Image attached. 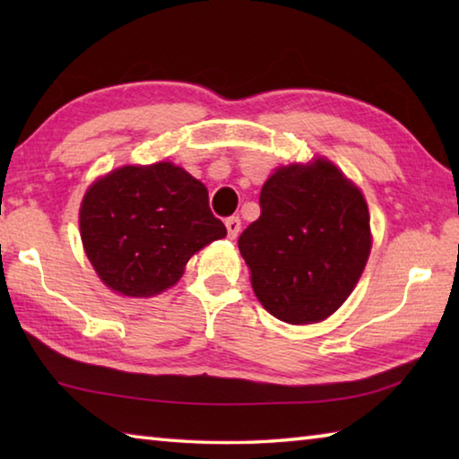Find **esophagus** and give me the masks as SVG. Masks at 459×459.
<instances>
[{"label":"esophagus","instance_id":"obj_1","mask_svg":"<svg viewBox=\"0 0 459 459\" xmlns=\"http://www.w3.org/2000/svg\"><path fill=\"white\" fill-rule=\"evenodd\" d=\"M224 224H227L229 238H237L238 232H240V219H238V216H230V219L224 221Z\"/></svg>","mask_w":459,"mask_h":459}]
</instances>
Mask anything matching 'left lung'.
Segmentation results:
<instances>
[{
    "mask_svg": "<svg viewBox=\"0 0 459 459\" xmlns=\"http://www.w3.org/2000/svg\"><path fill=\"white\" fill-rule=\"evenodd\" d=\"M261 216L238 237L263 307L287 324L336 312L370 253V216L360 190L325 160L279 168L263 186Z\"/></svg>",
    "mask_w": 459,
    "mask_h": 459,
    "instance_id": "8db88e82",
    "label": "left lung"
}]
</instances>
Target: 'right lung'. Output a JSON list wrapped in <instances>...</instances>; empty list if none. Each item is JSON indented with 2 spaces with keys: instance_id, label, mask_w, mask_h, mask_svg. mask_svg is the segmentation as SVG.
I'll use <instances>...</instances> for the list:
<instances>
[{
  "instance_id": "right-lung-1",
  "label": "right lung",
  "mask_w": 459,
  "mask_h": 459,
  "mask_svg": "<svg viewBox=\"0 0 459 459\" xmlns=\"http://www.w3.org/2000/svg\"><path fill=\"white\" fill-rule=\"evenodd\" d=\"M87 257L107 287L150 298L182 277L194 253L227 237L208 190L169 161L123 166L91 186L81 206Z\"/></svg>"
}]
</instances>
